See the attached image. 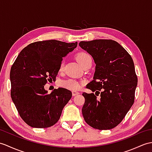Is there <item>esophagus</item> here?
<instances>
[{"label":"esophagus","instance_id":"esophagus-1","mask_svg":"<svg viewBox=\"0 0 152 152\" xmlns=\"http://www.w3.org/2000/svg\"><path fill=\"white\" fill-rule=\"evenodd\" d=\"M72 96H76V95H77V94H80V93H78V92H77V91H72Z\"/></svg>","mask_w":152,"mask_h":152}]
</instances>
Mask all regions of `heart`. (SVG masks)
<instances>
[{
  "label": "heart",
  "instance_id": "b5f03b06",
  "mask_svg": "<svg viewBox=\"0 0 152 152\" xmlns=\"http://www.w3.org/2000/svg\"><path fill=\"white\" fill-rule=\"evenodd\" d=\"M90 58L91 56L86 52H80L76 56V59L77 60V61L82 66L84 65V63L87 61V60ZM63 67H64V64L62 63L59 66L60 71H61V70H63ZM59 85L60 86L63 88L73 91L79 89L81 86V84L78 81L74 79H69L66 80L61 81V82L59 83Z\"/></svg>",
  "mask_w": 152,
  "mask_h": 152
}]
</instances>
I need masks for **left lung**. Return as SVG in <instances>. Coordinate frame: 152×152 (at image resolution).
I'll return each mask as SVG.
<instances>
[{
    "mask_svg": "<svg viewBox=\"0 0 152 152\" xmlns=\"http://www.w3.org/2000/svg\"><path fill=\"white\" fill-rule=\"evenodd\" d=\"M79 45L96 63L93 80L86 87L95 94H82L85 121L97 129L114 128L122 121L135 100L138 79L132 58L111 39L81 41ZM99 94L101 98L97 100Z\"/></svg>",
    "mask_w": 152,
    "mask_h": 152,
    "instance_id": "obj_1",
    "label": "left lung"
}]
</instances>
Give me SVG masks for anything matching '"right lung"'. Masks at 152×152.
Returning a JSON list of instances; mask_svg holds the SVG:
<instances>
[{
  "mask_svg": "<svg viewBox=\"0 0 152 152\" xmlns=\"http://www.w3.org/2000/svg\"><path fill=\"white\" fill-rule=\"evenodd\" d=\"M77 42L37 41L24 48L10 70L11 97L20 116L28 125L47 128L54 125L71 91L58 88L48 94L44 86L55 81L63 58L76 48Z\"/></svg>",
  "mask_w": 152,
  "mask_h": 152,
  "instance_id": "obj_1",
  "label": "right lung"
}]
</instances>
